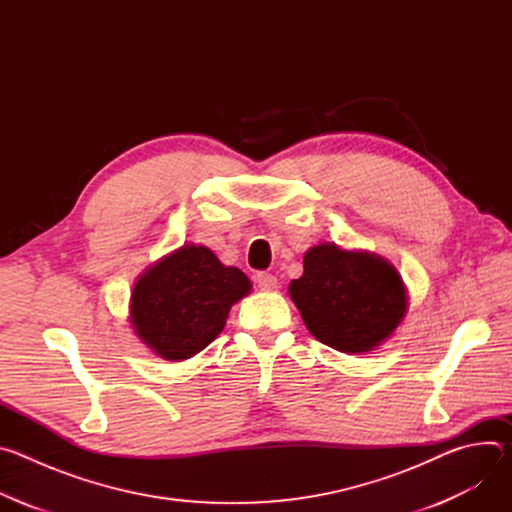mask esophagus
<instances>
[{"mask_svg": "<svg viewBox=\"0 0 512 512\" xmlns=\"http://www.w3.org/2000/svg\"><path fill=\"white\" fill-rule=\"evenodd\" d=\"M255 281H257V285H259L263 291H273V289H277V277L271 275V273H257V275H255Z\"/></svg>", "mask_w": 512, "mask_h": 512, "instance_id": "34e87169", "label": "esophagus"}]
</instances>
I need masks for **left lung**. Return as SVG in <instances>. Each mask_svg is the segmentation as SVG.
Segmentation results:
<instances>
[{"label":"left lung","mask_w":512,"mask_h":512,"mask_svg":"<svg viewBox=\"0 0 512 512\" xmlns=\"http://www.w3.org/2000/svg\"><path fill=\"white\" fill-rule=\"evenodd\" d=\"M287 291L310 334L346 354L377 350L409 310L407 285L391 261L336 243L310 247L302 277Z\"/></svg>","instance_id":"8db88e82"}]
</instances>
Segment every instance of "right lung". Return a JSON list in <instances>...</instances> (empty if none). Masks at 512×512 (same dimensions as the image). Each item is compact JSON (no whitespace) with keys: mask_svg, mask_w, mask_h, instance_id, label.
I'll list each match as a JSON object with an SVG mask.
<instances>
[{"mask_svg":"<svg viewBox=\"0 0 512 512\" xmlns=\"http://www.w3.org/2000/svg\"><path fill=\"white\" fill-rule=\"evenodd\" d=\"M251 287L241 269L223 265L204 245L186 243L139 273L129 322L156 356L188 360L223 332L231 308Z\"/></svg>","mask_w":512,"mask_h":512,"instance_id":"right-lung-1","label":"right lung"}]
</instances>
